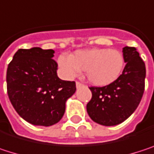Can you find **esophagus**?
<instances>
[{"mask_svg": "<svg viewBox=\"0 0 154 154\" xmlns=\"http://www.w3.org/2000/svg\"><path fill=\"white\" fill-rule=\"evenodd\" d=\"M76 85H77V87L78 88V87L82 86V85H83V84H82V83H80V82H78V81H77V82H76Z\"/></svg>", "mask_w": 154, "mask_h": 154, "instance_id": "34e87169", "label": "esophagus"}]
</instances>
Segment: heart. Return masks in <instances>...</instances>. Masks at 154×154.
I'll use <instances>...</instances> for the list:
<instances>
[{
  "mask_svg": "<svg viewBox=\"0 0 154 154\" xmlns=\"http://www.w3.org/2000/svg\"><path fill=\"white\" fill-rule=\"evenodd\" d=\"M58 63L67 77H74L80 71H85L90 83L104 86L120 77L125 67V58L116 49L94 48L79 50L70 56L61 55Z\"/></svg>",
  "mask_w": 154,
  "mask_h": 154,
  "instance_id": "1",
  "label": "heart"
}]
</instances>
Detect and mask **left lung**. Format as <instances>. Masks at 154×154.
Wrapping results in <instances>:
<instances>
[{"instance_id": "8db88e82", "label": "left lung", "mask_w": 154, "mask_h": 154, "mask_svg": "<svg viewBox=\"0 0 154 154\" xmlns=\"http://www.w3.org/2000/svg\"><path fill=\"white\" fill-rule=\"evenodd\" d=\"M125 62L122 74L105 86H90L92 98L86 104L89 117L103 126L125 121L138 107L144 92L145 64L135 47L123 48Z\"/></svg>"}]
</instances>
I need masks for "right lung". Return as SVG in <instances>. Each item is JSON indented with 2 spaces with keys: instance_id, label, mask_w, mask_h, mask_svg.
Wrapping results in <instances>:
<instances>
[{
  "instance_id": "add662e5",
  "label": "right lung",
  "mask_w": 154,
  "mask_h": 154,
  "mask_svg": "<svg viewBox=\"0 0 154 154\" xmlns=\"http://www.w3.org/2000/svg\"><path fill=\"white\" fill-rule=\"evenodd\" d=\"M53 50L19 49L7 69V92L17 114L35 126L49 127L64 115L66 101L76 92L75 81L57 76Z\"/></svg>"
}]
</instances>
